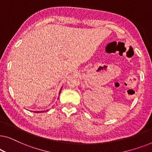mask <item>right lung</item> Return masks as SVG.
Returning a JSON list of instances; mask_svg holds the SVG:
<instances>
[{
	"label": "right lung",
	"instance_id": "obj_1",
	"mask_svg": "<svg viewBox=\"0 0 152 152\" xmlns=\"http://www.w3.org/2000/svg\"><path fill=\"white\" fill-rule=\"evenodd\" d=\"M61 90L59 91V94H60V93H61ZM48 111V110H46V111H34V112H36V113H41V112H44V111Z\"/></svg>",
	"mask_w": 152,
	"mask_h": 152
}]
</instances>
